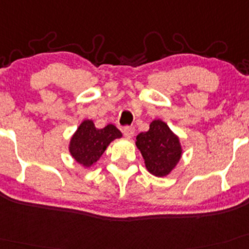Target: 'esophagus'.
<instances>
[{
  "label": "esophagus",
  "mask_w": 249,
  "mask_h": 249,
  "mask_svg": "<svg viewBox=\"0 0 249 249\" xmlns=\"http://www.w3.org/2000/svg\"><path fill=\"white\" fill-rule=\"evenodd\" d=\"M134 132H136V128H134L133 126H126V127H124V130H123L124 136L128 138V139L134 136Z\"/></svg>",
  "instance_id": "obj_1"
}]
</instances>
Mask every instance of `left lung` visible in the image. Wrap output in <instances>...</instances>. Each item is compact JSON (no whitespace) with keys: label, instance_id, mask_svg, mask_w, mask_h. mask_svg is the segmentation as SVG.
<instances>
[{"label":"left lung","instance_id":"left-lung-1","mask_svg":"<svg viewBox=\"0 0 249 249\" xmlns=\"http://www.w3.org/2000/svg\"><path fill=\"white\" fill-rule=\"evenodd\" d=\"M136 145L145 160L146 168L158 178L168 175L182 155L178 137L161 119L152 122L147 132L138 134Z\"/></svg>","mask_w":249,"mask_h":249}]
</instances>
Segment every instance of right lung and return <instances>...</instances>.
I'll use <instances>...</instances> for the list:
<instances>
[{
  "mask_svg": "<svg viewBox=\"0 0 249 249\" xmlns=\"http://www.w3.org/2000/svg\"><path fill=\"white\" fill-rule=\"evenodd\" d=\"M117 138H122V132L115 125L109 124L103 128H97L94 122L86 119L71 137L70 153L76 162L83 167H90L100 160L109 143Z\"/></svg>",
  "mask_w": 249,
  "mask_h": 249,
  "instance_id": "1",
  "label": "right lung"
}]
</instances>
